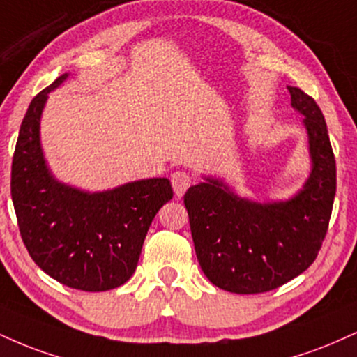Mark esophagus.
Returning a JSON list of instances; mask_svg holds the SVG:
<instances>
[{"instance_id":"1","label":"esophagus","mask_w":357,"mask_h":357,"mask_svg":"<svg viewBox=\"0 0 357 357\" xmlns=\"http://www.w3.org/2000/svg\"><path fill=\"white\" fill-rule=\"evenodd\" d=\"M171 184H173L176 196L181 197L188 188L191 186V176L184 173V171H176V173L171 174Z\"/></svg>"}]
</instances>
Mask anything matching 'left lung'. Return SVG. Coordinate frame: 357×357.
Wrapping results in <instances>:
<instances>
[{
	"mask_svg": "<svg viewBox=\"0 0 357 357\" xmlns=\"http://www.w3.org/2000/svg\"><path fill=\"white\" fill-rule=\"evenodd\" d=\"M291 105L306 116L312 171L293 199L259 204L241 199L218 179L184 195L197 261L214 286L236 294L268 293L314 263L333 213L336 160L323 111L289 88Z\"/></svg>",
	"mask_w": 357,
	"mask_h": 357,
	"instance_id": "8db88e82",
	"label": "left lung"
}]
</instances>
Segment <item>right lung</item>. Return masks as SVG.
I'll return each instance as SVG.
<instances>
[{"label": "right lung", "instance_id": "obj_1", "mask_svg": "<svg viewBox=\"0 0 357 357\" xmlns=\"http://www.w3.org/2000/svg\"><path fill=\"white\" fill-rule=\"evenodd\" d=\"M66 76L38 93L24 114L13 154L11 197L34 263L64 286L98 293L132 276L149 226L173 190L166 178L93 195L56 181L43 158L40 118L48 93Z\"/></svg>", "mask_w": 357, "mask_h": 357}]
</instances>
